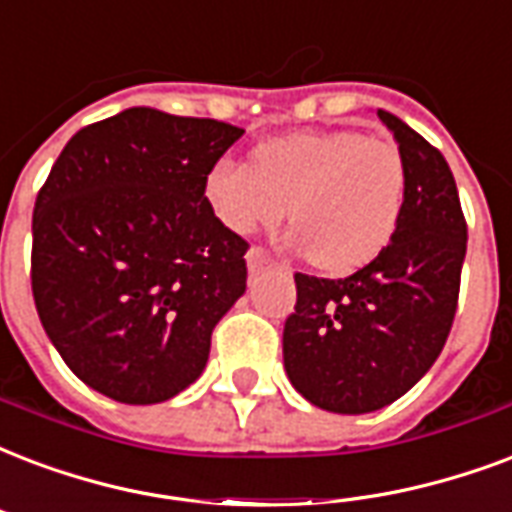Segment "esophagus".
I'll return each mask as SVG.
<instances>
[{
  "instance_id": "esophagus-1",
  "label": "esophagus",
  "mask_w": 512,
  "mask_h": 512,
  "mask_svg": "<svg viewBox=\"0 0 512 512\" xmlns=\"http://www.w3.org/2000/svg\"><path fill=\"white\" fill-rule=\"evenodd\" d=\"M265 265H271V257L265 255L263 249H257V247H252L247 252V268H249V273H260L265 268Z\"/></svg>"
}]
</instances>
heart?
I'll use <instances>...</instances> for the list:
<instances>
[{
    "label": "heart",
    "instance_id": "b5f03b06",
    "mask_svg": "<svg viewBox=\"0 0 512 512\" xmlns=\"http://www.w3.org/2000/svg\"><path fill=\"white\" fill-rule=\"evenodd\" d=\"M405 161L384 139L360 131H300L271 139L252 163L222 158L206 171L214 217L239 236L290 217V247L314 252L330 273L368 265L395 236L405 204Z\"/></svg>",
    "mask_w": 512,
    "mask_h": 512
}]
</instances>
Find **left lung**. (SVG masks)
<instances>
[{"label": "left lung", "mask_w": 512, "mask_h": 512, "mask_svg": "<svg viewBox=\"0 0 512 512\" xmlns=\"http://www.w3.org/2000/svg\"><path fill=\"white\" fill-rule=\"evenodd\" d=\"M405 161L395 236L346 279L295 273L284 370L322 411L360 416L395 403L446 346L456 314L467 225L446 158L400 117L378 109Z\"/></svg>", "instance_id": "obj_1"}]
</instances>
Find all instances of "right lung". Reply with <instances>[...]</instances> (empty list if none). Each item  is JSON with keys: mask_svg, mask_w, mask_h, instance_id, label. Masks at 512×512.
I'll use <instances>...</instances> for the list:
<instances>
[{"mask_svg": "<svg viewBox=\"0 0 512 512\" xmlns=\"http://www.w3.org/2000/svg\"><path fill=\"white\" fill-rule=\"evenodd\" d=\"M244 128L131 107L66 142L31 220V292L83 384L126 405L201 376L212 330L247 290V241L204 177Z\"/></svg>", "mask_w": 512, "mask_h": 512, "instance_id": "add662e5", "label": "right lung"}]
</instances>
